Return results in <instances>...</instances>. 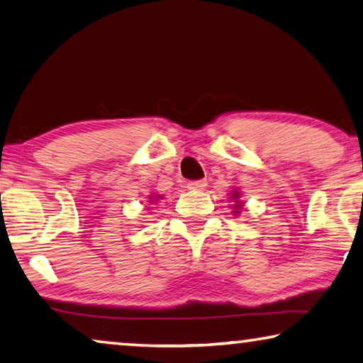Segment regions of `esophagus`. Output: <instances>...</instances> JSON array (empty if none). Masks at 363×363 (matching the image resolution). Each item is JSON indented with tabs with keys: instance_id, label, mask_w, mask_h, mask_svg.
Instances as JSON below:
<instances>
[{
	"instance_id": "1",
	"label": "esophagus",
	"mask_w": 363,
	"mask_h": 363,
	"mask_svg": "<svg viewBox=\"0 0 363 363\" xmlns=\"http://www.w3.org/2000/svg\"><path fill=\"white\" fill-rule=\"evenodd\" d=\"M206 187V181H191L187 184V189L192 192H197V191H203Z\"/></svg>"
}]
</instances>
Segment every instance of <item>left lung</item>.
Masks as SVG:
<instances>
[{"label": "left lung", "mask_w": 363, "mask_h": 363, "mask_svg": "<svg viewBox=\"0 0 363 363\" xmlns=\"http://www.w3.org/2000/svg\"><path fill=\"white\" fill-rule=\"evenodd\" d=\"M231 200H234L233 213L234 215H240V211L244 210V202H240V192L238 191V189L231 191Z\"/></svg>", "instance_id": "8db88e82"}]
</instances>
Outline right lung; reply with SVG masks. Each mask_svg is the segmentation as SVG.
Wrapping results in <instances>:
<instances>
[{"mask_svg": "<svg viewBox=\"0 0 363 363\" xmlns=\"http://www.w3.org/2000/svg\"><path fill=\"white\" fill-rule=\"evenodd\" d=\"M160 199H163V195H160V194H153L152 197H150V200H148V202L153 203V202H157V200H160Z\"/></svg>", "mask_w": 363, "mask_h": 363, "instance_id": "1", "label": "right lung"}]
</instances>
